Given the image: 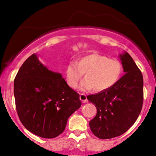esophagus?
Listing matches in <instances>:
<instances>
[{"instance_id":"obj_1","label":"esophagus","mask_w":156,"mask_h":156,"mask_svg":"<svg viewBox=\"0 0 156 156\" xmlns=\"http://www.w3.org/2000/svg\"><path fill=\"white\" fill-rule=\"evenodd\" d=\"M80 99L81 101H82V102H84V103H85V102H87V96L84 94H81L80 96Z\"/></svg>"}]
</instances>
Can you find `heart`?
<instances>
[{"instance_id": "b5f03b06", "label": "heart", "mask_w": 156, "mask_h": 156, "mask_svg": "<svg viewBox=\"0 0 156 156\" xmlns=\"http://www.w3.org/2000/svg\"><path fill=\"white\" fill-rule=\"evenodd\" d=\"M123 71L120 61L99 53H91L76 62H69L65 68V77L69 86L74 89L85 73L86 78L81 82L79 89L87 91L94 88L96 91H103L119 82Z\"/></svg>"}]
</instances>
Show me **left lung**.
<instances>
[{"label": "left lung", "instance_id": "left-lung-1", "mask_svg": "<svg viewBox=\"0 0 156 156\" xmlns=\"http://www.w3.org/2000/svg\"><path fill=\"white\" fill-rule=\"evenodd\" d=\"M125 74L112 88L87 96L97 115L89 121L94 135L109 139L124 133L137 120L144 101V79L128 52L120 55Z\"/></svg>", "mask_w": 156, "mask_h": 156}]
</instances>
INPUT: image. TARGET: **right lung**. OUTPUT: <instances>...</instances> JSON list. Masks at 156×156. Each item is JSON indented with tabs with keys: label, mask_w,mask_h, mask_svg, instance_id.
Returning <instances> with one entry per match:
<instances>
[{
	"label": "right lung",
	"mask_w": 156,
	"mask_h": 156,
	"mask_svg": "<svg viewBox=\"0 0 156 156\" xmlns=\"http://www.w3.org/2000/svg\"><path fill=\"white\" fill-rule=\"evenodd\" d=\"M18 117L25 129L44 138L65 131L67 119L82 105L80 94L68 86L61 74L49 70L32 55L14 80Z\"/></svg>",
	"instance_id": "add662e5"
}]
</instances>
